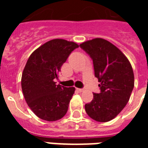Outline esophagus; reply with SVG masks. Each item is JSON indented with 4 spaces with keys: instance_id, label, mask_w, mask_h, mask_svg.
<instances>
[{
    "instance_id": "obj_1",
    "label": "esophagus",
    "mask_w": 148,
    "mask_h": 148,
    "mask_svg": "<svg viewBox=\"0 0 148 148\" xmlns=\"http://www.w3.org/2000/svg\"><path fill=\"white\" fill-rule=\"evenodd\" d=\"M77 89V91H79V92H83L84 90V89H82V88H76Z\"/></svg>"
}]
</instances>
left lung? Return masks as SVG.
I'll use <instances>...</instances> for the list:
<instances>
[{"label": "left lung", "instance_id": "left-lung-1", "mask_svg": "<svg viewBox=\"0 0 148 148\" xmlns=\"http://www.w3.org/2000/svg\"><path fill=\"white\" fill-rule=\"evenodd\" d=\"M92 58L95 75L101 93L84 108L88 115L98 122L114 119L128 102L134 86V76L127 57L115 45L103 38H95L80 45Z\"/></svg>", "mask_w": 148, "mask_h": 148}]
</instances>
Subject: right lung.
<instances>
[{
	"mask_svg": "<svg viewBox=\"0 0 148 148\" xmlns=\"http://www.w3.org/2000/svg\"><path fill=\"white\" fill-rule=\"evenodd\" d=\"M78 47L73 41L53 39L29 57L22 73V91L29 108L40 119L55 121L66 114L75 88L57 85L54 79L70 53Z\"/></svg>",
	"mask_w": 148,
	"mask_h": 148,
	"instance_id": "add662e5",
	"label": "right lung"
}]
</instances>
